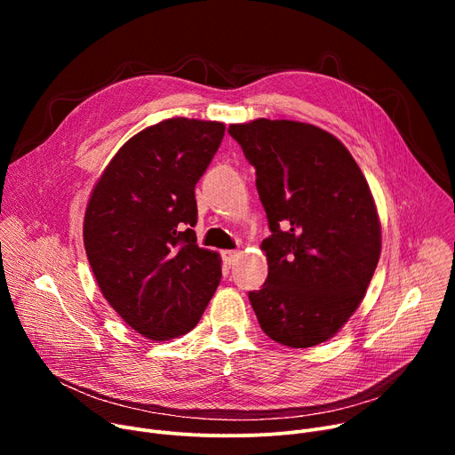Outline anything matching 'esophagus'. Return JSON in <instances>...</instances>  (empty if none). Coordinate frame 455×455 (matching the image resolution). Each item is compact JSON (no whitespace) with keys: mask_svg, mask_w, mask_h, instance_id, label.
I'll return each mask as SVG.
<instances>
[{"mask_svg":"<svg viewBox=\"0 0 455 455\" xmlns=\"http://www.w3.org/2000/svg\"><path fill=\"white\" fill-rule=\"evenodd\" d=\"M223 261H225V266L227 267H230V266H234V261H235V258L240 256V251H223Z\"/></svg>","mask_w":455,"mask_h":455,"instance_id":"esophagus-1","label":"esophagus"}]
</instances>
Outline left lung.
<instances>
[{
    "label": "left lung",
    "instance_id": "1",
    "mask_svg": "<svg viewBox=\"0 0 455 455\" xmlns=\"http://www.w3.org/2000/svg\"><path fill=\"white\" fill-rule=\"evenodd\" d=\"M256 170L271 235L267 280L249 300L267 336L315 347L360 306L379 259L381 230L369 184L330 132L288 119L230 125Z\"/></svg>",
    "mask_w": 455,
    "mask_h": 455
}]
</instances>
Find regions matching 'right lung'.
Returning <instances> with one entry per match:
<instances>
[{
    "label": "right lung",
    "instance_id": "right-lung-1",
    "mask_svg": "<svg viewBox=\"0 0 455 455\" xmlns=\"http://www.w3.org/2000/svg\"><path fill=\"white\" fill-rule=\"evenodd\" d=\"M220 122L172 117L132 136L95 184L84 249L100 290L153 341L199 323L221 280V259L197 245L196 184L220 149Z\"/></svg>",
    "mask_w": 455,
    "mask_h": 455
}]
</instances>
